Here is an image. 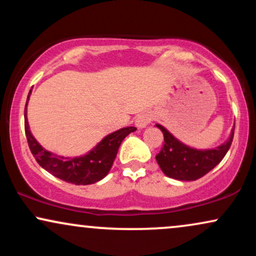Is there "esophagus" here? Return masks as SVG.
<instances>
[{
	"instance_id": "1",
	"label": "esophagus",
	"mask_w": 256,
	"mask_h": 256,
	"mask_svg": "<svg viewBox=\"0 0 256 256\" xmlns=\"http://www.w3.org/2000/svg\"><path fill=\"white\" fill-rule=\"evenodd\" d=\"M150 122H152L150 116H148V114H140V116L136 118V120H134V124H136L138 128H146V126Z\"/></svg>"
}]
</instances>
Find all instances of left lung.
I'll use <instances>...</instances> for the list:
<instances>
[{
	"mask_svg": "<svg viewBox=\"0 0 256 256\" xmlns=\"http://www.w3.org/2000/svg\"><path fill=\"white\" fill-rule=\"evenodd\" d=\"M156 126L162 131L165 140V144L156 155V161L167 177L178 180H196L207 174L224 158L234 140V128L228 140L222 146L208 150H198L183 144L164 126Z\"/></svg>",
	"mask_w": 256,
	"mask_h": 256,
	"instance_id": "1",
	"label": "left lung"
}]
</instances>
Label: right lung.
Instances as JSON below:
<instances>
[{
	"mask_svg": "<svg viewBox=\"0 0 256 256\" xmlns=\"http://www.w3.org/2000/svg\"><path fill=\"white\" fill-rule=\"evenodd\" d=\"M30 94L31 90L28 92V101L30 98ZM28 101H26V106H28ZM26 106L25 134L32 155L40 164V166L43 167L46 171L52 173L54 177L76 185L94 184L104 178L110 172L112 165H113L114 158L118 154V149L124 138L128 134L137 130L134 126L120 128V130L106 136L92 150H90L84 156H56L52 152L42 148V146L31 134L28 118H26Z\"/></svg>",
	"mask_w": 256,
	"mask_h": 256,
	"instance_id": "right-lung-1",
	"label": "right lung"
}]
</instances>
